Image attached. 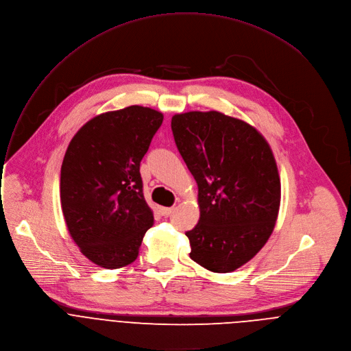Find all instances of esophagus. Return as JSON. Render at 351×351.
I'll use <instances>...</instances> for the list:
<instances>
[{
    "label": "esophagus",
    "instance_id": "obj_1",
    "mask_svg": "<svg viewBox=\"0 0 351 351\" xmlns=\"http://www.w3.org/2000/svg\"><path fill=\"white\" fill-rule=\"evenodd\" d=\"M173 212H174V208H160L162 216H170Z\"/></svg>",
    "mask_w": 351,
    "mask_h": 351
}]
</instances>
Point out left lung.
<instances>
[{
	"mask_svg": "<svg viewBox=\"0 0 351 351\" xmlns=\"http://www.w3.org/2000/svg\"><path fill=\"white\" fill-rule=\"evenodd\" d=\"M171 130L198 184L201 216L185 232L189 256L228 274L252 259L274 231L280 206L274 153L254 127L217 111L177 114Z\"/></svg>",
	"mask_w": 351,
	"mask_h": 351,
	"instance_id": "1",
	"label": "left lung"
}]
</instances>
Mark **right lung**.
Wrapping results in <instances>:
<instances>
[{
    "mask_svg": "<svg viewBox=\"0 0 351 351\" xmlns=\"http://www.w3.org/2000/svg\"><path fill=\"white\" fill-rule=\"evenodd\" d=\"M162 123V112L142 106L104 112L66 149L60 180L64 219L81 252L101 267L134 262L153 224L139 167Z\"/></svg>",
    "mask_w": 351,
    "mask_h": 351,
    "instance_id": "add662e5",
    "label": "right lung"
}]
</instances>
